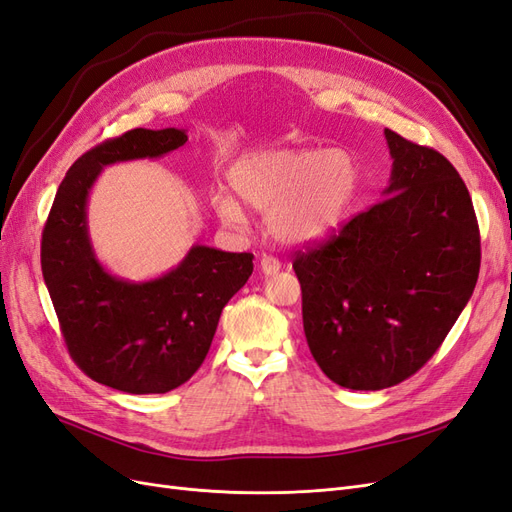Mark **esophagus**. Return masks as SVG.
I'll use <instances>...</instances> for the list:
<instances>
[{"label":"esophagus","instance_id":"obj_1","mask_svg":"<svg viewBox=\"0 0 512 512\" xmlns=\"http://www.w3.org/2000/svg\"><path fill=\"white\" fill-rule=\"evenodd\" d=\"M280 269H282V262L277 258H273V256H262L260 258V271L265 275H275Z\"/></svg>","mask_w":512,"mask_h":512}]
</instances>
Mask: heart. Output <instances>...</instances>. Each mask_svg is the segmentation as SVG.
<instances>
[{
    "label": "heart",
    "mask_w": 512,
    "mask_h": 512,
    "mask_svg": "<svg viewBox=\"0 0 512 512\" xmlns=\"http://www.w3.org/2000/svg\"><path fill=\"white\" fill-rule=\"evenodd\" d=\"M359 164L344 149H269L247 153L230 170V188L245 207L265 213L280 243H312L342 222L359 190ZM213 209L226 226H241L235 198L218 194Z\"/></svg>",
    "instance_id": "b5f03b06"
}]
</instances>
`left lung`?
Returning <instances> with one entry per match:
<instances>
[{"instance_id": "1", "label": "left lung", "mask_w": 512, "mask_h": 512, "mask_svg": "<svg viewBox=\"0 0 512 512\" xmlns=\"http://www.w3.org/2000/svg\"><path fill=\"white\" fill-rule=\"evenodd\" d=\"M384 138L393 170L380 203L292 262L307 346L352 391L416 374L468 305L480 269L476 213L455 166L393 130Z\"/></svg>"}]
</instances>
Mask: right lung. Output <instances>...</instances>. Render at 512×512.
I'll return each instance as SVG.
<instances>
[{"instance_id": "add662e5", "label": "right lung", "mask_w": 512, "mask_h": 512, "mask_svg": "<svg viewBox=\"0 0 512 512\" xmlns=\"http://www.w3.org/2000/svg\"><path fill=\"white\" fill-rule=\"evenodd\" d=\"M188 141L185 130L136 128L76 160L42 230V275L72 359L111 389L173 391L203 365L224 305L250 280L252 254L192 245L175 269L147 282L108 273L91 247L87 198L102 168L162 158Z\"/></svg>"}]
</instances>
